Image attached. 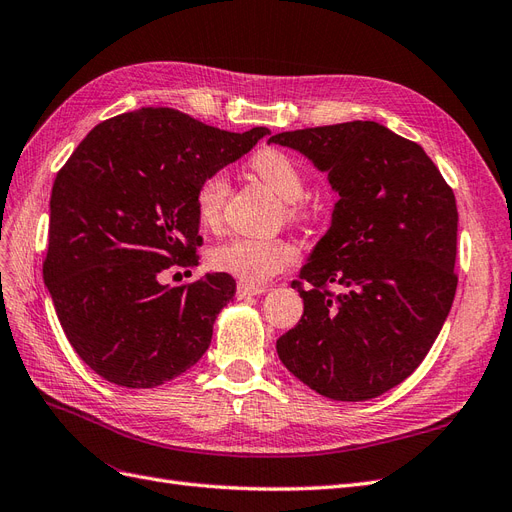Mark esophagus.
I'll return each mask as SVG.
<instances>
[{
    "label": "esophagus",
    "mask_w": 512,
    "mask_h": 512,
    "mask_svg": "<svg viewBox=\"0 0 512 512\" xmlns=\"http://www.w3.org/2000/svg\"><path fill=\"white\" fill-rule=\"evenodd\" d=\"M264 291H266V287H261V285H248V283H238L236 296H238L240 300H244V298H251V296H259V294H264Z\"/></svg>",
    "instance_id": "esophagus-1"
}]
</instances>
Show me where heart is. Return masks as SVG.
I'll return each instance as SVG.
<instances>
[{
    "label": "heart",
    "mask_w": 512,
    "mask_h": 512,
    "mask_svg": "<svg viewBox=\"0 0 512 512\" xmlns=\"http://www.w3.org/2000/svg\"><path fill=\"white\" fill-rule=\"evenodd\" d=\"M251 169L285 201V218L289 223H302L309 216V208L302 199L306 191V175L287 152L279 148L259 150L251 158ZM227 195V171H212L201 180L195 193V208L203 227L216 229L221 225ZM296 261L298 248L283 238L264 240L238 236L216 244L210 251V264L214 270L227 272L248 285L266 283L272 276L294 268Z\"/></svg>",
    "instance_id": "heart-1"
}]
</instances>
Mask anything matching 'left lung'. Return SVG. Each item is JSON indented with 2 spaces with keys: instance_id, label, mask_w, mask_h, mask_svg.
I'll return each instance as SVG.
<instances>
[{
  "instance_id": "1",
  "label": "left lung",
  "mask_w": 512,
  "mask_h": 512,
  "mask_svg": "<svg viewBox=\"0 0 512 512\" xmlns=\"http://www.w3.org/2000/svg\"><path fill=\"white\" fill-rule=\"evenodd\" d=\"M270 143L309 156L339 193L328 233L291 283L304 313L276 352L328 399H375L418 369L455 300V193L418 143L377 122L291 130Z\"/></svg>"
}]
</instances>
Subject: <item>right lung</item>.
Listing matches in <instances>:
<instances>
[{"mask_svg": "<svg viewBox=\"0 0 512 512\" xmlns=\"http://www.w3.org/2000/svg\"><path fill=\"white\" fill-rule=\"evenodd\" d=\"M264 135V126L227 133L148 107L94 126L57 171L42 276L66 339L107 382L154 388L206 354L236 281L225 272L178 287L160 279L197 266L201 180Z\"/></svg>", "mask_w": 512, "mask_h": 512, "instance_id": "obj_1", "label": "right lung"}]
</instances>
